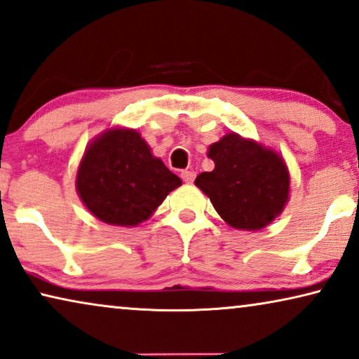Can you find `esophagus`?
<instances>
[{
    "instance_id": "1",
    "label": "esophagus",
    "mask_w": 359,
    "mask_h": 359,
    "mask_svg": "<svg viewBox=\"0 0 359 359\" xmlns=\"http://www.w3.org/2000/svg\"><path fill=\"white\" fill-rule=\"evenodd\" d=\"M181 178H183L184 183H192V181H194V178H196V171L183 170V171H181Z\"/></svg>"
}]
</instances>
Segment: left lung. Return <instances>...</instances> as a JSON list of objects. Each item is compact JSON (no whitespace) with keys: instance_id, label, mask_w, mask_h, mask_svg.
Wrapping results in <instances>:
<instances>
[{"instance_id":"obj_1","label":"left lung","mask_w":359,"mask_h":359,"mask_svg":"<svg viewBox=\"0 0 359 359\" xmlns=\"http://www.w3.org/2000/svg\"><path fill=\"white\" fill-rule=\"evenodd\" d=\"M215 168L194 184L231 228L257 231L282 214L290 197V171L282 155L254 139L228 133L207 150Z\"/></svg>"}]
</instances>
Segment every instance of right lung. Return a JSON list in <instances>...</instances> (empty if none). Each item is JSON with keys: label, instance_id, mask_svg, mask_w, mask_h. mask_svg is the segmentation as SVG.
I'll list each match as a JSON object with an SVG mask.
<instances>
[{"label": "right lung", "instance_id": "right-lung-1", "mask_svg": "<svg viewBox=\"0 0 359 359\" xmlns=\"http://www.w3.org/2000/svg\"><path fill=\"white\" fill-rule=\"evenodd\" d=\"M181 184L141 134L129 128L98 134L86 147L76 175V191L87 210L116 226H137L149 220Z\"/></svg>", "mask_w": 359, "mask_h": 359}]
</instances>
